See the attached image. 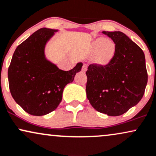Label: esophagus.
I'll return each mask as SVG.
<instances>
[{
	"mask_svg": "<svg viewBox=\"0 0 156 156\" xmlns=\"http://www.w3.org/2000/svg\"><path fill=\"white\" fill-rule=\"evenodd\" d=\"M87 66L86 65V64H84V65L82 66V72H85V71H87Z\"/></svg>",
	"mask_w": 156,
	"mask_h": 156,
	"instance_id": "34e87169",
	"label": "esophagus"
}]
</instances>
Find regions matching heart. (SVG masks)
<instances>
[{"instance_id":"b5f03b06","label":"heart","mask_w":156,"mask_h":156,"mask_svg":"<svg viewBox=\"0 0 156 156\" xmlns=\"http://www.w3.org/2000/svg\"><path fill=\"white\" fill-rule=\"evenodd\" d=\"M93 49L95 52H98L95 58L97 65L101 66H107L114 58L116 45L114 42L109 41L107 38L100 37L93 42Z\"/></svg>"}]
</instances>
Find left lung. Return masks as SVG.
<instances>
[{
  "instance_id": "left-lung-1",
  "label": "left lung",
  "mask_w": 156,
  "mask_h": 156,
  "mask_svg": "<svg viewBox=\"0 0 156 156\" xmlns=\"http://www.w3.org/2000/svg\"><path fill=\"white\" fill-rule=\"evenodd\" d=\"M116 45L104 66L90 64L86 71V94L92 107L109 116L121 115L136 105L145 90L147 72L142 49L120 31H103Z\"/></svg>"
}]
</instances>
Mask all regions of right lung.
<instances>
[{
	"instance_id": "obj_1",
	"label": "right lung",
	"mask_w": 156,
	"mask_h": 156,
	"mask_svg": "<svg viewBox=\"0 0 156 156\" xmlns=\"http://www.w3.org/2000/svg\"><path fill=\"white\" fill-rule=\"evenodd\" d=\"M58 30L43 27L16 47L8 69L11 94L28 114L42 116L58 107L67 84L82 69L80 62L70 71H63L47 59L45 47Z\"/></svg>"
}]
</instances>
